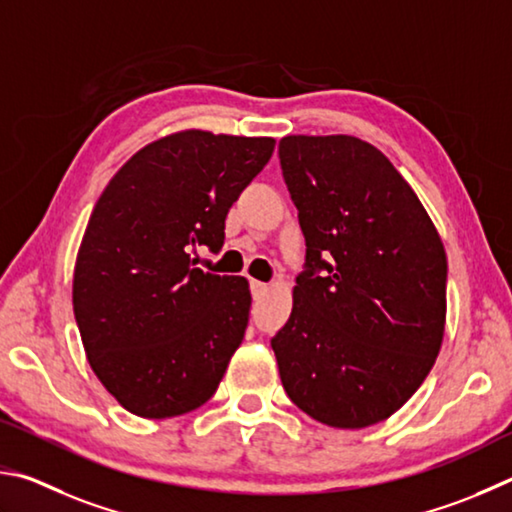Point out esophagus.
<instances>
[{"instance_id": "esophagus-1", "label": "esophagus", "mask_w": 512, "mask_h": 512, "mask_svg": "<svg viewBox=\"0 0 512 512\" xmlns=\"http://www.w3.org/2000/svg\"><path fill=\"white\" fill-rule=\"evenodd\" d=\"M249 290H251V297L261 299L263 294H265L267 290H270V288H267V285L261 283V281H251V283H249Z\"/></svg>"}]
</instances>
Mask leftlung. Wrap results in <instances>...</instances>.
<instances>
[{"instance_id": "1", "label": "left lung", "mask_w": 512, "mask_h": 512, "mask_svg": "<svg viewBox=\"0 0 512 512\" xmlns=\"http://www.w3.org/2000/svg\"><path fill=\"white\" fill-rule=\"evenodd\" d=\"M306 265L272 339L283 389L339 429L380 423L432 371L445 328L447 256L411 186L357 137H283Z\"/></svg>"}]
</instances>
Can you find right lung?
<instances>
[{"mask_svg": "<svg viewBox=\"0 0 512 512\" xmlns=\"http://www.w3.org/2000/svg\"><path fill=\"white\" fill-rule=\"evenodd\" d=\"M274 152L270 137L202 130L141 148L92 211L74 270V317L103 387L141 418L202 407L249 321L242 276L195 267L224 245V220Z\"/></svg>", "mask_w": 512, "mask_h": 512, "instance_id": "right-lung-1", "label": "right lung"}]
</instances>
